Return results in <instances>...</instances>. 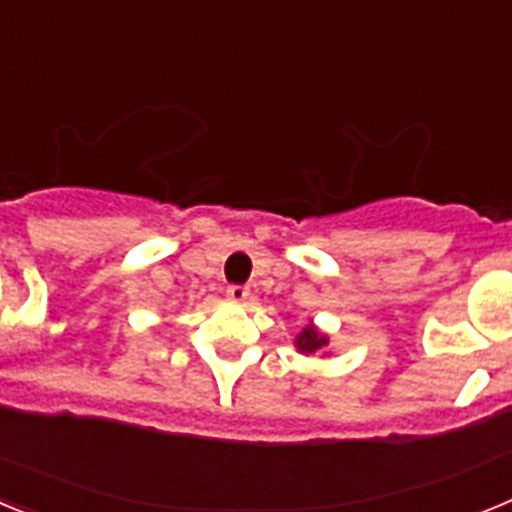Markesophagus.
<instances>
[{
	"mask_svg": "<svg viewBox=\"0 0 512 512\" xmlns=\"http://www.w3.org/2000/svg\"><path fill=\"white\" fill-rule=\"evenodd\" d=\"M248 295H251V289H248L246 284H230L228 287V300L243 302V300H248Z\"/></svg>",
	"mask_w": 512,
	"mask_h": 512,
	"instance_id": "obj_1",
	"label": "esophagus"
}]
</instances>
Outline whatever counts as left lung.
I'll list each match as a JSON object with an SVG mask.
<instances>
[{
	"label": "left lung",
	"instance_id": "obj_1",
	"mask_svg": "<svg viewBox=\"0 0 512 512\" xmlns=\"http://www.w3.org/2000/svg\"><path fill=\"white\" fill-rule=\"evenodd\" d=\"M325 343H328V338L320 336L318 330L312 328V325H307V328L300 333V338H297V348H300V351H305V354L318 351V348H323Z\"/></svg>",
	"mask_w": 512,
	"mask_h": 512
}]
</instances>
